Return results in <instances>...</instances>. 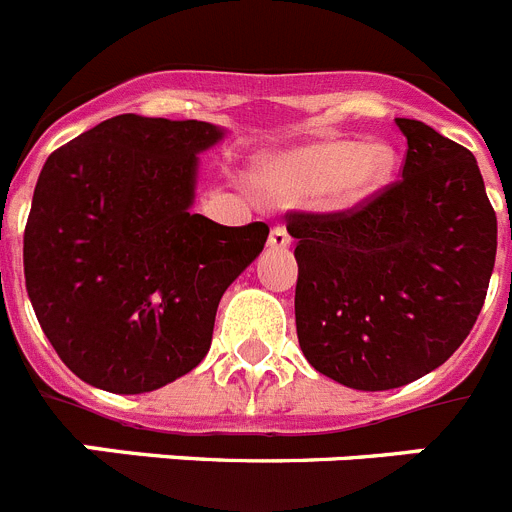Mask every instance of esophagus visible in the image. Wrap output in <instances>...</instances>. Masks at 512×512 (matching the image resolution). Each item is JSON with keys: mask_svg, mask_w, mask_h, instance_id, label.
Here are the masks:
<instances>
[{"mask_svg": "<svg viewBox=\"0 0 512 512\" xmlns=\"http://www.w3.org/2000/svg\"><path fill=\"white\" fill-rule=\"evenodd\" d=\"M289 243H292V235L287 233V228H284V225H274L269 233V246L277 248V251H282V248H287Z\"/></svg>", "mask_w": 512, "mask_h": 512, "instance_id": "esophagus-1", "label": "esophagus"}]
</instances>
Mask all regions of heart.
<instances>
[{
  "instance_id": "heart-1",
  "label": "heart",
  "mask_w": 512,
  "mask_h": 512,
  "mask_svg": "<svg viewBox=\"0 0 512 512\" xmlns=\"http://www.w3.org/2000/svg\"><path fill=\"white\" fill-rule=\"evenodd\" d=\"M395 153L384 143L328 138L282 153L261 166L259 187L277 202L320 194L328 207L346 210L366 202L390 182Z\"/></svg>"
}]
</instances>
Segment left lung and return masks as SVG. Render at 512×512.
<instances>
[{"mask_svg": "<svg viewBox=\"0 0 512 512\" xmlns=\"http://www.w3.org/2000/svg\"><path fill=\"white\" fill-rule=\"evenodd\" d=\"M402 179L341 212H287L300 266L297 338L320 374L354 390L415 382L464 343L485 305L497 217L472 151L425 122Z\"/></svg>", "mask_w": 512, "mask_h": 512, "instance_id": "8db88e82", "label": "left lung"}]
</instances>
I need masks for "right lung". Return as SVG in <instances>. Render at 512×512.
<instances>
[{
  "instance_id": "1",
  "label": "right lung",
  "mask_w": 512,
  "mask_h": 512,
  "mask_svg": "<svg viewBox=\"0 0 512 512\" xmlns=\"http://www.w3.org/2000/svg\"><path fill=\"white\" fill-rule=\"evenodd\" d=\"M223 130L200 120L117 115L53 151L25 225V287L71 372L140 395L210 351L225 289L269 238L189 212L197 153Z\"/></svg>"
}]
</instances>
